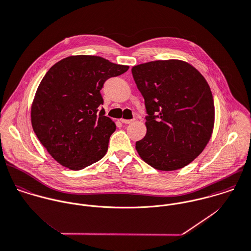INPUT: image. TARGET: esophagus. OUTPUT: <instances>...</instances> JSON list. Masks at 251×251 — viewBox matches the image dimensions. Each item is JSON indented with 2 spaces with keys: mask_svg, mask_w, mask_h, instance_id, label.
<instances>
[{
  "mask_svg": "<svg viewBox=\"0 0 251 251\" xmlns=\"http://www.w3.org/2000/svg\"><path fill=\"white\" fill-rule=\"evenodd\" d=\"M121 122L123 124H131L133 121L132 120H125V119H121Z\"/></svg>",
  "mask_w": 251,
  "mask_h": 251,
  "instance_id": "1",
  "label": "esophagus"
}]
</instances>
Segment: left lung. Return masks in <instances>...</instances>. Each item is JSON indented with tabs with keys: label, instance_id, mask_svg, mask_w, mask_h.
Returning a JSON list of instances; mask_svg holds the SVG:
<instances>
[{
	"label": "left lung",
	"instance_id": "1",
	"mask_svg": "<svg viewBox=\"0 0 251 251\" xmlns=\"http://www.w3.org/2000/svg\"><path fill=\"white\" fill-rule=\"evenodd\" d=\"M145 100L147 132L135 144L149 166L171 171L192 163L207 145L214 102L203 76L189 63L151 61L131 69Z\"/></svg>",
	"mask_w": 251,
	"mask_h": 251
}]
</instances>
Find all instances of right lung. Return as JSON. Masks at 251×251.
<instances>
[{"mask_svg": "<svg viewBox=\"0 0 251 251\" xmlns=\"http://www.w3.org/2000/svg\"><path fill=\"white\" fill-rule=\"evenodd\" d=\"M94 55H75L55 63L36 91L31 122L38 139L61 166L80 170L101 160L115 123L101 108L104 83L128 70Z\"/></svg>", "mask_w": 251, "mask_h": 251, "instance_id": "add662e5", "label": "right lung"}]
</instances>
